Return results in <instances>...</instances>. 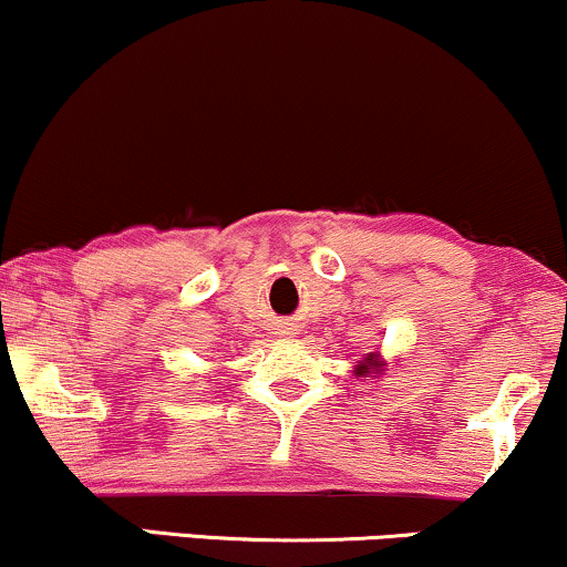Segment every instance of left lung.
<instances>
[{
	"instance_id": "obj_1",
	"label": "left lung",
	"mask_w": 567,
	"mask_h": 567,
	"mask_svg": "<svg viewBox=\"0 0 567 567\" xmlns=\"http://www.w3.org/2000/svg\"><path fill=\"white\" fill-rule=\"evenodd\" d=\"M362 373H365V370H362Z\"/></svg>"
}]
</instances>
